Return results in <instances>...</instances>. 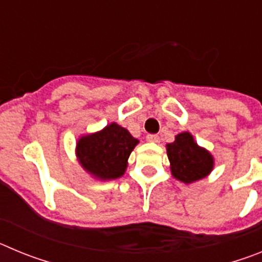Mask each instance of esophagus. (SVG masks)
<instances>
[{"label": "esophagus", "instance_id": "esophagus-1", "mask_svg": "<svg viewBox=\"0 0 262 262\" xmlns=\"http://www.w3.org/2000/svg\"><path fill=\"white\" fill-rule=\"evenodd\" d=\"M147 140L151 143H159L160 138L157 135H155V134H149V135H147Z\"/></svg>", "mask_w": 262, "mask_h": 262}]
</instances>
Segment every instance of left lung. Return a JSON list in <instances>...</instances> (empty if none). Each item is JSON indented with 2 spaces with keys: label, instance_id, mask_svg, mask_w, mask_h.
I'll return each instance as SVG.
<instances>
[{
  "label": "left lung",
  "instance_id": "8db88e82",
  "mask_svg": "<svg viewBox=\"0 0 262 262\" xmlns=\"http://www.w3.org/2000/svg\"><path fill=\"white\" fill-rule=\"evenodd\" d=\"M166 154L172 176L184 184L202 180L214 168L212 155L196 144L190 133L176 135L174 142L166 144Z\"/></svg>",
  "mask_w": 262,
  "mask_h": 262
}]
</instances>
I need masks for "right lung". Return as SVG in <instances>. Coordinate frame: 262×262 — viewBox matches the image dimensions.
Here are the masks:
<instances>
[{
  "instance_id": "1",
  "label": "right lung",
  "mask_w": 262,
  "mask_h": 262,
  "mask_svg": "<svg viewBox=\"0 0 262 262\" xmlns=\"http://www.w3.org/2000/svg\"><path fill=\"white\" fill-rule=\"evenodd\" d=\"M138 143V139L124 127L111 123L98 133L81 136L76 145V155L89 174L107 181L124 174L127 160Z\"/></svg>"
}]
</instances>
